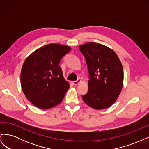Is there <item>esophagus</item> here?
<instances>
[{
    "label": "esophagus",
    "mask_w": 149,
    "mask_h": 149,
    "mask_svg": "<svg viewBox=\"0 0 149 149\" xmlns=\"http://www.w3.org/2000/svg\"><path fill=\"white\" fill-rule=\"evenodd\" d=\"M81 82V79H78L76 81H73V84L76 86V85L79 84Z\"/></svg>",
    "instance_id": "1"
}]
</instances>
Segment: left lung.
Returning <instances> with one entry per match:
<instances>
[{"label":"left lung","instance_id":"obj_1","mask_svg":"<svg viewBox=\"0 0 149 149\" xmlns=\"http://www.w3.org/2000/svg\"><path fill=\"white\" fill-rule=\"evenodd\" d=\"M88 68V91L83 101L95 109L111 107L123 89V68L118 56L110 48L88 42L79 46Z\"/></svg>","mask_w":149,"mask_h":149}]
</instances>
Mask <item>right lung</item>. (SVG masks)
Returning a JSON list of instances; mask_svg holds the SVG:
<instances>
[{
    "instance_id": "1",
    "label": "right lung",
    "mask_w": 149,
    "mask_h": 149,
    "mask_svg": "<svg viewBox=\"0 0 149 149\" xmlns=\"http://www.w3.org/2000/svg\"><path fill=\"white\" fill-rule=\"evenodd\" d=\"M71 48L50 43L36 49L25 59L20 73L22 89L35 107L48 109L63 100L70 84L65 79L59 63Z\"/></svg>"
}]
</instances>
